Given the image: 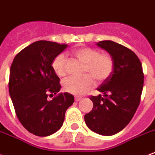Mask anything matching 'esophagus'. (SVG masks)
<instances>
[{
  "instance_id": "obj_1",
  "label": "esophagus",
  "mask_w": 155,
  "mask_h": 155,
  "mask_svg": "<svg viewBox=\"0 0 155 155\" xmlns=\"http://www.w3.org/2000/svg\"><path fill=\"white\" fill-rule=\"evenodd\" d=\"M81 99H82V98H81V97H75V101H80V100H81Z\"/></svg>"
}]
</instances>
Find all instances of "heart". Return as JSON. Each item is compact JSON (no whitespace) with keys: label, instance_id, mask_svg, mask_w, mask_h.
<instances>
[{"label":"heart","instance_id":"1","mask_svg":"<svg viewBox=\"0 0 155 155\" xmlns=\"http://www.w3.org/2000/svg\"><path fill=\"white\" fill-rule=\"evenodd\" d=\"M75 58L84 63V73H88L82 77H69L62 83L66 92L81 96L90 90L95 84V78L98 82L106 80L111 75L114 69V61L109 54H100L98 50L84 47L73 52ZM67 58L65 54L57 55L52 62V68L57 75L65 76L67 74Z\"/></svg>","mask_w":155,"mask_h":155}]
</instances>
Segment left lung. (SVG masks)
<instances>
[{
  "mask_svg": "<svg viewBox=\"0 0 155 155\" xmlns=\"http://www.w3.org/2000/svg\"><path fill=\"white\" fill-rule=\"evenodd\" d=\"M97 45L114 61L111 75L97 88L103 96H92L93 108L84 115L89 129L100 135L111 136L124 128L140 104L144 84L142 66L134 52L111 41Z\"/></svg>",
  "mask_w": 155,
  "mask_h": 155,
  "instance_id": "left-lung-1",
  "label": "left lung"
}]
</instances>
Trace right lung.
Returning <instances> with one entry per match:
<instances>
[{"label":"right lung","instance_id":"1","mask_svg":"<svg viewBox=\"0 0 155 155\" xmlns=\"http://www.w3.org/2000/svg\"><path fill=\"white\" fill-rule=\"evenodd\" d=\"M67 45L35 41L15 56L10 67L9 92L18 119L28 132L47 137L58 131L74 102L71 93H57L60 79L52 68L54 58ZM56 95L51 101L48 97Z\"/></svg>","mask_w":155,"mask_h":155}]
</instances>
